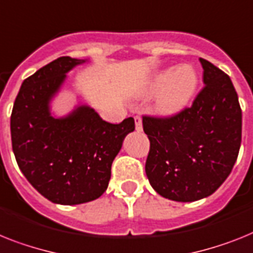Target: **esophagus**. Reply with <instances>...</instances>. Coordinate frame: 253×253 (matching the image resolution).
<instances>
[{"label": "esophagus", "mask_w": 253, "mask_h": 253, "mask_svg": "<svg viewBox=\"0 0 253 253\" xmlns=\"http://www.w3.org/2000/svg\"><path fill=\"white\" fill-rule=\"evenodd\" d=\"M135 128H136L137 132L143 131V121H141V117L140 116L135 117Z\"/></svg>", "instance_id": "34e87169"}]
</instances>
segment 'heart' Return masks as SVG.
Wrapping results in <instances>:
<instances>
[{"mask_svg":"<svg viewBox=\"0 0 253 253\" xmlns=\"http://www.w3.org/2000/svg\"><path fill=\"white\" fill-rule=\"evenodd\" d=\"M199 84L198 73L192 65L169 67L153 74L146 92L157 95L156 110L161 116H176L186 109Z\"/></svg>","mask_w":253,"mask_h":253,"instance_id":"obj_1","label":"heart"}]
</instances>
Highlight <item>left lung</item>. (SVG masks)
Listing matches in <instances>:
<instances>
[{"label":"left lung","mask_w":253,"mask_h":253,"mask_svg":"<svg viewBox=\"0 0 253 253\" xmlns=\"http://www.w3.org/2000/svg\"><path fill=\"white\" fill-rule=\"evenodd\" d=\"M205 87L190 108L167 118L143 117L150 141L145 172L153 189L176 202L215 193L230 175L242 141V110L228 74L199 59Z\"/></svg>","instance_id":"8db88e82"}]
</instances>
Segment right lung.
I'll list each match as a JSON object with an SVG mask.
<instances>
[{
  "mask_svg": "<svg viewBox=\"0 0 253 253\" xmlns=\"http://www.w3.org/2000/svg\"><path fill=\"white\" fill-rule=\"evenodd\" d=\"M87 60L61 56L24 80L12 108V152L23 175L52 203L81 205L99 198L108 188L110 169L132 117L118 125L105 122L88 105L65 117L51 114L50 104L67 73Z\"/></svg>",
  "mask_w": 253,
  "mask_h": 253,
  "instance_id": "obj_1",
  "label": "right lung"
}]
</instances>
